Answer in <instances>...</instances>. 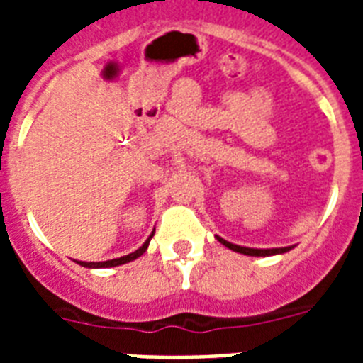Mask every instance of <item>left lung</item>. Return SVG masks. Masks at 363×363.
<instances>
[{"label": "left lung", "instance_id": "obj_1", "mask_svg": "<svg viewBox=\"0 0 363 363\" xmlns=\"http://www.w3.org/2000/svg\"><path fill=\"white\" fill-rule=\"evenodd\" d=\"M218 242L223 243L225 247H229L230 251L240 252V255H247V256H272V255H284V252L291 251L293 247H278V249H251V247H242V245H234V243L227 242V240L220 238L216 236Z\"/></svg>", "mask_w": 363, "mask_h": 363}]
</instances>
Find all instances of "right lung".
I'll return each mask as SVG.
<instances>
[{
    "instance_id": "right-lung-1",
    "label": "right lung",
    "mask_w": 363,
    "mask_h": 363,
    "mask_svg": "<svg viewBox=\"0 0 363 363\" xmlns=\"http://www.w3.org/2000/svg\"><path fill=\"white\" fill-rule=\"evenodd\" d=\"M152 236H154V230H152V234H150L149 238L145 240V243H143V245L140 247V249H138V251L130 252V255H127V256H121V258L107 259V262H78V264L82 265V267H89V269H98V267H116V265L129 264V262H133V259L140 258V256H142L143 252L147 251V247H149V242H150V238H152Z\"/></svg>"
}]
</instances>
